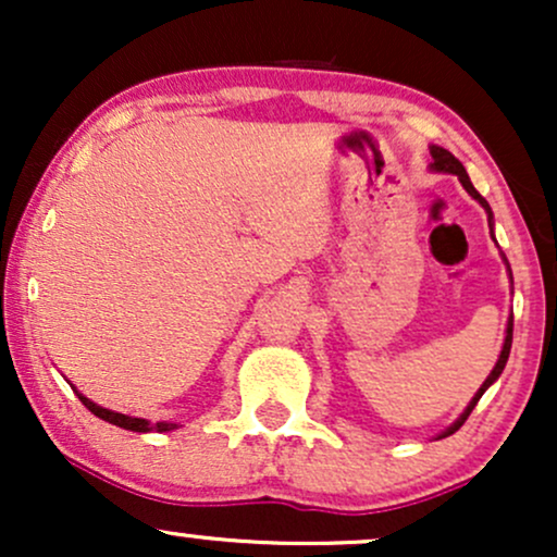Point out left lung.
I'll return each instance as SVG.
<instances>
[{
    "label": "left lung",
    "instance_id": "obj_1",
    "mask_svg": "<svg viewBox=\"0 0 557 557\" xmlns=\"http://www.w3.org/2000/svg\"><path fill=\"white\" fill-rule=\"evenodd\" d=\"M430 154H432V164H430V168H432L434 172H450V175H458V181H461V185H463V188H466V190H469V196H471V198H476V201H479V203H482V207H484V212H487V220H490V230H492V209H490V203H487V201H484V196H482V194H479V190L474 188V185H471V181H469V175H466V170H463V164H461V162H458V159H456V157H453V154H450V151H447V149H443V146H432V149H430ZM505 264H508V261H505ZM508 272H510V267H508ZM510 280H513V274H510ZM510 343H513V317H510V319H508V327H505V343H503V350H500V359H497V363H495V369H492V372H490V376H487V380H484V385L476 389V395H474V398H471V403H469V406H466V411L461 413V417H458L456 421H453V424H450V426H447V430H445L443 434H440V437H437V440H443V437H447V434H453V432H458V430H461V426H463V421H466V419H469V413H471V411H474V406H476V403H479V398H482V395H484V389H487V387L492 385V382H495V380H497V376H500V374H503V369H505V361H508V356H510Z\"/></svg>",
    "mask_w": 557,
    "mask_h": 557
}]
</instances>
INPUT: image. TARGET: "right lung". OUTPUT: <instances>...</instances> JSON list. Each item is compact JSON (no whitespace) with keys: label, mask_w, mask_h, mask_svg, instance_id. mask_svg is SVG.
<instances>
[{"label":"right lung","mask_w":557,"mask_h":557,"mask_svg":"<svg viewBox=\"0 0 557 557\" xmlns=\"http://www.w3.org/2000/svg\"><path fill=\"white\" fill-rule=\"evenodd\" d=\"M75 395H78L83 406H86L88 411L94 413V417L110 421V424H114V426H123V430H131V432H170V430H177V424H170V421H157V424H149L146 419H133V417H125V413L110 411V408L96 406L94 400H88L86 395L78 393V389H75Z\"/></svg>","instance_id":"obj_1"}]
</instances>
